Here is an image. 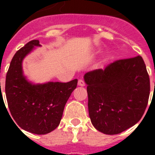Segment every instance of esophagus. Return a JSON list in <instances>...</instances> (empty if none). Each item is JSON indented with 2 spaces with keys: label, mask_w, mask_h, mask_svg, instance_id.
<instances>
[{
  "label": "esophagus",
  "mask_w": 155,
  "mask_h": 155,
  "mask_svg": "<svg viewBox=\"0 0 155 155\" xmlns=\"http://www.w3.org/2000/svg\"><path fill=\"white\" fill-rule=\"evenodd\" d=\"M78 85L79 86H85V82L83 80H81V79H80V80H78Z\"/></svg>",
  "instance_id": "obj_1"
}]
</instances>
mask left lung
Listing matches in <instances>:
<instances>
[{
    "instance_id": "8db88e82",
    "label": "left lung",
    "mask_w": 155,
    "mask_h": 155,
    "mask_svg": "<svg viewBox=\"0 0 155 155\" xmlns=\"http://www.w3.org/2000/svg\"><path fill=\"white\" fill-rule=\"evenodd\" d=\"M91 124L118 134L139 122L148 103L150 78L140 56L121 59L84 75Z\"/></svg>"
}]
</instances>
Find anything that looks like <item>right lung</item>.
Listing matches in <instances>:
<instances>
[{"label": "right lung", "mask_w": 155, "mask_h": 155, "mask_svg": "<svg viewBox=\"0 0 155 155\" xmlns=\"http://www.w3.org/2000/svg\"><path fill=\"white\" fill-rule=\"evenodd\" d=\"M34 46H40L38 39L28 42L14 55L7 72L5 93L12 120L24 130L46 134L61 123L64 106L76 88L78 79L67 83H28L22 74L21 62Z\"/></svg>", "instance_id": "right-lung-1"}]
</instances>
